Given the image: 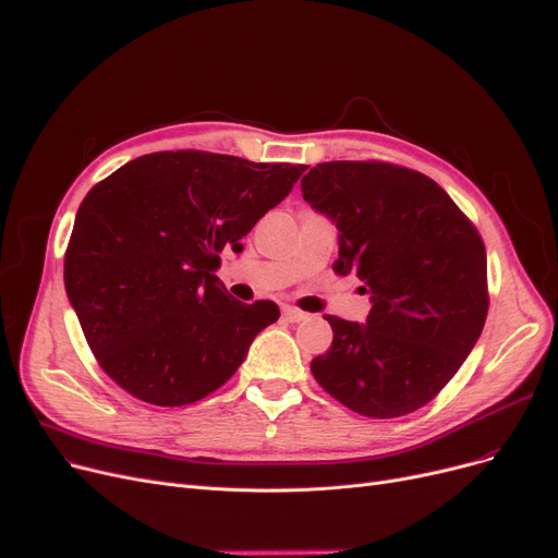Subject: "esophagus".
Returning <instances> with one entry per match:
<instances>
[{"label": "esophagus", "instance_id": "34e87169", "mask_svg": "<svg viewBox=\"0 0 558 558\" xmlns=\"http://www.w3.org/2000/svg\"><path fill=\"white\" fill-rule=\"evenodd\" d=\"M281 316H283L288 323H302V320L308 318V314H304V311H300V308H295V306H283Z\"/></svg>", "mask_w": 558, "mask_h": 558}]
</instances>
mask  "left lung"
I'll use <instances>...</instances> for the list:
<instances>
[{"instance_id": "1", "label": "left lung", "mask_w": 558, "mask_h": 558, "mask_svg": "<svg viewBox=\"0 0 558 558\" xmlns=\"http://www.w3.org/2000/svg\"><path fill=\"white\" fill-rule=\"evenodd\" d=\"M304 202L339 229L337 275L371 293L366 323L325 316L331 348L316 383L371 418L405 416L449 385L487 316V258L476 227L433 178L389 162H323Z\"/></svg>"}]
</instances>
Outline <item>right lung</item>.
I'll return each mask as SVG.
<instances>
[{
	"instance_id": "right-lung-1",
	"label": "right lung",
	"mask_w": 558,
	"mask_h": 558,
	"mask_svg": "<svg viewBox=\"0 0 558 558\" xmlns=\"http://www.w3.org/2000/svg\"><path fill=\"white\" fill-rule=\"evenodd\" d=\"M304 165L162 150L117 169L84 196L63 258L65 293L100 368L160 408L196 403L225 385L270 300L238 302L217 279L219 252L293 190Z\"/></svg>"
}]
</instances>
